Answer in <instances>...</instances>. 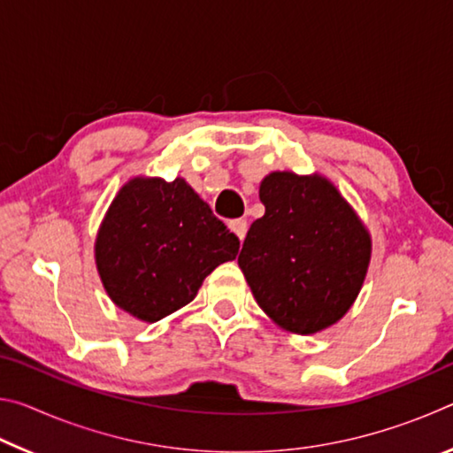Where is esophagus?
Segmentation results:
<instances>
[{
    "instance_id": "1",
    "label": "esophagus",
    "mask_w": 453,
    "mask_h": 453,
    "mask_svg": "<svg viewBox=\"0 0 453 453\" xmlns=\"http://www.w3.org/2000/svg\"><path fill=\"white\" fill-rule=\"evenodd\" d=\"M229 229H232V232L243 242L245 234H248V221H245V219H232V221H229Z\"/></svg>"
}]
</instances>
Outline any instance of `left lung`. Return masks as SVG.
I'll use <instances>...</instances> for the list:
<instances>
[{
  "label": "left lung",
  "instance_id": "1",
  "mask_svg": "<svg viewBox=\"0 0 453 453\" xmlns=\"http://www.w3.org/2000/svg\"><path fill=\"white\" fill-rule=\"evenodd\" d=\"M265 213L237 257L267 316L294 334L335 324L362 289L372 240L332 183L273 172L259 186Z\"/></svg>",
  "mask_w": 453,
  "mask_h": 453
}]
</instances>
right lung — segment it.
Segmentation results:
<instances>
[{
    "mask_svg": "<svg viewBox=\"0 0 453 453\" xmlns=\"http://www.w3.org/2000/svg\"><path fill=\"white\" fill-rule=\"evenodd\" d=\"M237 250V235L186 181L135 178L107 210L96 264L113 303L151 324L194 300Z\"/></svg>",
    "mask_w": 453,
    "mask_h": 453,
    "instance_id": "obj_1",
    "label": "right lung"
}]
</instances>
